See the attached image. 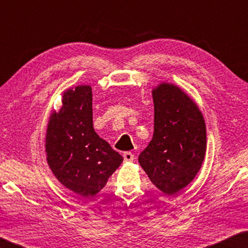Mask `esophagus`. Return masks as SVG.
Segmentation results:
<instances>
[{
    "mask_svg": "<svg viewBox=\"0 0 248 248\" xmlns=\"http://www.w3.org/2000/svg\"><path fill=\"white\" fill-rule=\"evenodd\" d=\"M124 160L125 162L133 161V160H134V155L132 153H130V152H125V153H124Z\"/></svg>",
    "mask_w": 248,
    "mask_h": 248,
    "instance_id": "esophagus-1",
    "label": "esophagus"
}]
</instances>
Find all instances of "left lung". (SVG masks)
Wrapping results in <instances>:
<instances>
[{
	"instance_id": "obj_1",
	"label": "left lung",
	"mask_w": 248,
	"mask_h": 248,
	"mask_svg": "<svg viewBox=\"0 0 248 248\" xmlns=\"http://www.w3.org/2000/svg\"><path fill=\"white\" fill-rule=\"evenodd\" d=\"M154 135L139 156L140 167L159 190L173 196L201 169L206 128L197 104L178 87L160 84L153 90Z\"/></svg>"
}]
</instances>
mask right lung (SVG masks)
Returning <instances> with one entry per match:
<instances>
[{
    "instance_id": "obj_1",
    "label": "right lung",
    "mask_w": 248,
    "mask_h": 248,
    "mask_svg": "<svg viewBox=\"0 0 248 248\" xmlns=\"http://www.w3.org/2000/svg\"><path fill=\"white\" fill-rule=\"evenodd\" d=\"M47 162L63 186L81 197L96 195L124 158L101 139L92 123V90L77 86L63 93L46 134Z\"/></svg>"
}]
</instances>
